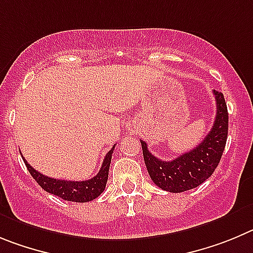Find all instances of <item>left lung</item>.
<instances>
[{
    "label": "left lung",
    "instance_id": "obj_1",
    "mask_svg": "<svg viewBox=\"0 0 253 253\" xmlns=\"http://www.w3.org/2000/svg\"><path fill=\"white\" fill-rule=\"evenodd\" d=\"M213 93L217 103L214 125L206 138L192 151L171 161H164L155 158L147 150L146 142L140 140L150 177L163 190L181 193L194 189L217 169L228 136V111L222 93L217 90H213Z\"/></svg>",
    "mask_w": 253,
    "mask_h": 253
}]
</instances>
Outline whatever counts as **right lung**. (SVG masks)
<instances>
[{"mask_svg": "<svg viewBox=\"0 0 253 253\" xmlns=\"http://www.w3.org/2000/svg\"><path fill=\"white\" fill-rule=\"evenodd\" d=\"M113 150H115V146L106 155L98 174L92 177V179H89V180L83 181L60 180V179L49 177L46 175H42V172L36 171L30 164H27V161L24 158L22 159H24L25 165H26L31 176L38 181L39 185L42 186L45 192L56 195L61 199L69 200V202L85 203V202H90V200L95 199L103 193L104 188H106L107 179H108V170H110Z\"/></svg>", "mask_w": 253, "mask_h": 253, "instance_id": "add662e5", "label": "right lung"}]
</instances>
